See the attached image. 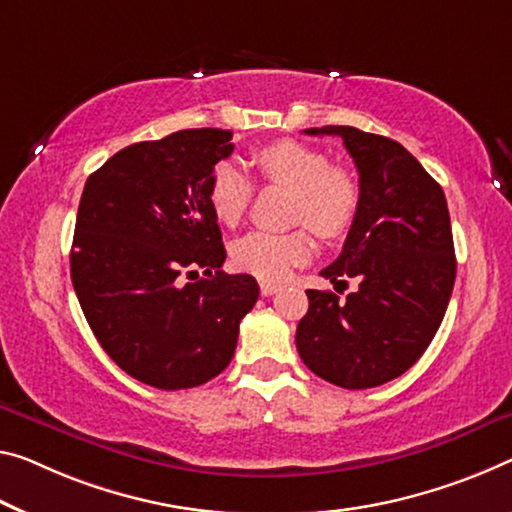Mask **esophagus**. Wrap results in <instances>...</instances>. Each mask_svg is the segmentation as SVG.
Returning <instances> with one entry per match:
<instances>
[{"instance_id":"34e87169","label":"esophagus","mask_w":512,"mask_h":512,"mask_svg":"<svg viewBox=\"0 0 512 512\" xmlns=\"http://www.w3.org/2000/svg\"><path fill=\"white\" fill-rule=\"evenodd\" d=\"M274 293H279V286H277V283H272V281H261V295H263V297H270V295H274Z\"/></svg>"}]
</instances>
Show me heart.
<instances>
[{
	"instance_id": "obj_1",
	"label": "heart",
	"mask_w": 512,
	"mask_h": 512,
	"mask_svg": "<svg viewBox=\"0 0 512 512\" xmlns=\"http://www.w3.org/2000/svg\"><path fill=\"white\" fill-rule=\"evenodd\" d=\"M258 178L295 194L293 224L309 226L318 238L332 240L355 222L361 187L348 167L329 162L320 148L295 139H279L251 155ZM254 194L249 176L231 162L217 164L210 176L208 203L219 224L235 226L245 215ZM238 270L263 281H281L293 267L309 261L311 240L304 231L277 235L254 231L233 245Z\"/></svg>"
}]
</instances>
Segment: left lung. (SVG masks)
<instances>
[{"instance_id": "8db88e82", "label": "left lung", "mask_w": 512, "mask_h": 512, "mask_svg": "<svg viewBox=\"0 0 512 512\" xmlns=\"http://www.w3.org/2000/svg\"><path fill=\"white\" fill-rule=\"evenodd\" d=\"M304 132L341 137L359 171V212L343 251L320 272L334 283L357 279L359 288L343 302L327 290H306L297 352L336 387H380L419 361L451 300L455 249L446 196L398 141L350 125Z\"/></svg>"}]
</instances>
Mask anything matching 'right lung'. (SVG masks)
Returning <instances> with one entry per match:
<instances>
[{"label": "right lung", "instance_id": "1", "mask_svg": "<svg viewBox=\"0 0 512 512\" xmlns=\"http://www.w3.org/2000/svg\"><path fill=\"white\" fill-rule=\"evenodd\" d=\"M231 139V130L194 128L139 141L84 185L70 249L77 300L116 366L155 389L199 387L222 373L258 300L254 277L222 270L208 203ZM199 271V282L182 283Z\"/></svg>", "mask_w": 512, "mask_h": 512}]
</instances>
